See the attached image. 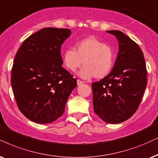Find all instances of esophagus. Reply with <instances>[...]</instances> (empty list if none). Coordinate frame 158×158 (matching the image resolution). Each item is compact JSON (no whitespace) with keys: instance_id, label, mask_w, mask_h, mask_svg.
Here are the masks:
<instances>
[{"instance_id":"1","label":"esophagus","mask_w":158,"mask_h":158,"mask_svg":"<svg viewBox=\"0 0 158 158\" xmlns=\"http://www.w3.org/2000/svg\"><path fill=\"white\" fill-rule=\"evenodd\" d=\"M77 85H82V84L84 83L82 81L79 80V79H78V80L77 81Z\"/></svg>"}]
</instances>
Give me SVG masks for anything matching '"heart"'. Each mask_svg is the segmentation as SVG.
<instances>
[{"label": "heart", "instance_id": "b5f03b06", "mask_svg": "<svg viewBox=\"0 0 158 158\" xmlns=\"http://www.w3.org/2000/svg\"><path fill=\"white\" fill-rule=\"evenodd\" d=\"M114 52L109 45L94 37L77 41L74 49H68L63 54V62L69 71H75L84 66L79 76L85 79L95 77H105L110 73L114 65Z\"/></svg>", "mask_w": 158, "mask_h": 158}]
</instances>
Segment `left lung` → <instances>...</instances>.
Segmentation results:
<instances>
[{
  "mask_svg": "<svg viewBox=\"0 0 158 158\" xmlns=\"http://www.w3.org/2000/svg\"><path fill=\"white\" fill-rule=\"evenodd\" d=\"M117 38L119 52L111 71L92 84L94 111L107 123L128 119L140 104L147 86L143 54L135 41L119 31H106Z\"/></svg>",
  "mask_w": 158,
  "mask_h": 158,
  "instance_id": "1",
  "label": "left lung"
}]
</instances>
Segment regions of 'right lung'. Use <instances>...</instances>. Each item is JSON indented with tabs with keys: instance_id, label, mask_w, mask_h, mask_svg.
I'll return each instance as SVG.
<instances>
[{
	"instance_id": "obj_1",
	"label": "right lung",
	"mask_w": 158,
	"mask_h": 158,
	"mask_svg": "<svg viewBox=\"0 0 158 158\" xmlns=\"http://www.w3.org/2000/svg\"><path fill=\"white\" fill-rule=\"evenodd\" d=\"M67 28L45 27L26 39L15 57L11 87L19 111L30 120L46 124L64 113L77 79L62 67L61 45Z\"/></svg>"
}]
</instances>
